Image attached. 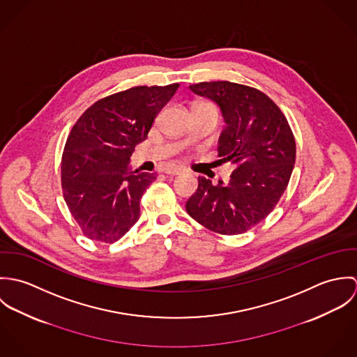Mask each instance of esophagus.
<instances>
[{
	"label": "esophagus",
	"instance_id": "1",
	"mask_svg": "<svg viewBox=\"0 0 357 357\" xmlns=\"http://www.w3.org/2000/svg\"><path fill=\"white\" fill-rule=\"evenodd\" d=\"M163 173H165V174H167V176H177V174L184 173V169H183V167H178V166H174V167H166V169L163 170Z\"/></svg>",
	"mask_w": 357,
	"mask_h": 357
}]
</instances>
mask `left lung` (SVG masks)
<instances>
[{
    "mask_svg": "<svg viewBox=\"0 0 357 357\" xmlns=\"http://www.w3.org/2000/svg\"><path fill=\"white\" fill-rule=\"evenodd\" d=\"M190 89L220 107L227 126L218 139V156L235 170L228 184L199 177L187 213L221 235L246 232L287 188L296 163L293 132L280 108L258 89L228 81L199 82Z\"/></svg>",
    "mask_w": 357,
    "mask_h": 357,
    "instance_id": "8db88e82",
    "label": "left lung"
}]
</instances>
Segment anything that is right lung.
Instances as JSON below:
<instances>
[{
	"mask_svg": "<svg viewBox=\"0 0 357 357\" xmlns=\"http://www.w3.org/2000/svg\"><path fill=\"white\" fill-rule=\"evenodd\" d=\"M178 86L114 93L92 104L73 126L61 156V188L86 238L114 243L140 218L142 197L156 173L132 172L129 160Z\"/></svg>",
	"mask_w": 357,
	"mask_h": 357,
	"instance_id": "add662e5",
	"label": "right lung"
}]
</instances>
